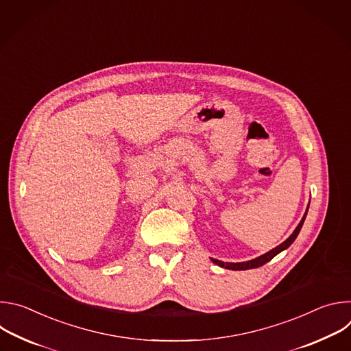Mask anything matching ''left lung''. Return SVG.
Listing matches in <instances>:
<instances>
[{"instance_id": "obj_1", "label": "left lung", "mask_w": 351, "mask_h": 351, "mask_svg": "<svg viewBox=\"0 0 351 351\" xmlns=\"http://www.w3.org/2000/svg\"><path fill=\"white\" fill-rule=\"evenodd\" d=\"M307 211H308V207H307ZM307 211L304 214V217L302 218V221H300V223L297 225V228L294 229V232L279 245H276L275 248H272L271 252L254 258V260H250V261H245V263H223V261H219V260H215V258H211V261L217 265H219L221 268H226V269H232V271H244V269H253V268H258V267H263L264 264H267L268 261H271L275 256H278L280 252H283V250H286L297 237V234L300 233V230H302V226L304 223V219L307 217Z\"/></svg>"}]
</instances>
